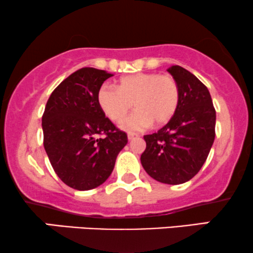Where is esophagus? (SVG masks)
Wrapping results in <instances>:
<instances>
[{
    "mask_svg": "<svg viewBox=\"0 0 253 253\" xmlns=\"http://www.w3.org/2000/svg\"><path fill=\"white\" fill-rule=\"evenodd\" d=\"M137 137H138V135H137V133H133V132L127 133V139H129V141H132V139L137 138Z\"/></svg>",
    "mask_w": 253,
    "mask_h": 253,
    "instance_id": "esophagus-1",
    "label": "esophagus"
}]
</instances>
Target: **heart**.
<instances>
[{"instance_id":"obj_1","label":"heart","mask_w":253,"mask_h":253,"mask_svg":"<svg viewBox=\"0 0 253 253\" xmlns=\"http://www.w3.org/2000/svg\"><path fill=\"white\" fill-rule=\"evenodd\" d=\"M99 107L114 122L123 120L133 107L136 110L122 122L127 131H141L154 123L167 124L179 104V86L170 75L138 73L118 81L117 88L104 85L98 90Z\"/></svg>"}]
</instances>
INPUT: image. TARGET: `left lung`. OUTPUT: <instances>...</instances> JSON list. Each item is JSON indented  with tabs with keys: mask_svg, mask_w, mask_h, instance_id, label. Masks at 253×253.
Returning a JSON list of instances; mask_svg holds the SVG:
<instances>
[{
	"mask_svg": "<svg viewBox=\"0 0 253 253\" xmlns=\"http://www.w3.org/2000/svg\"><path fill=\"white\" fill-rule=\"evenodd\" d=\"M168 71L179 86V104L168 124L145 135L141 163L146 173L161 183L177 185L195 177L213 144L216 110L207 86L179 65Z\"/></svg>",
	"mask_w": 253,
	"mask_h": 253,
	"instance_id": "1",
	"label": "left lung"
}]
</instances>
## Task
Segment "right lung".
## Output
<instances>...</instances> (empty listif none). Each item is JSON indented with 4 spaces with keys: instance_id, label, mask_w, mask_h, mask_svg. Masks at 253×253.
Wrapping results in <instances>:
<instances>
[{
    "instance_id": "right-lung-1",
    "label": "right lung",
    "mask_w": 253,
    "mask_h": 253,
    "mask_svg": "<svg viewBox=\"0 0 253 253\" xmlns=\"http://www.w3.org/2000/svg\"><path fill=\"white\" fill-rule=\"evenodd\" d=\"M111 76L95 68L75 71L51 92L42 116L43 145L52 169L80 191L109 178L127 143L126 133L105 117L98 103V90Z\"/></svg>"
}]
</instances>
